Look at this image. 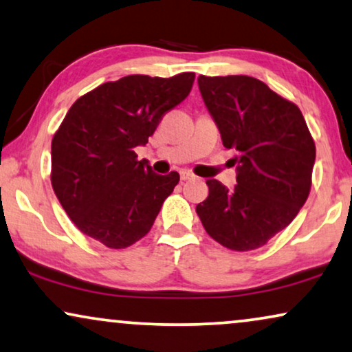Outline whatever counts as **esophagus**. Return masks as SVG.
<instances>
[{
  "label": "esophagus",
  "mask_w": 352,
  "mask_h": 352,
  "mask_svg": "<svg viewBox=\"0 0 352 352\" xmlns=\"http://www.w3.org/2000/svg\"><path fill=\"white\" fill-rule=\"evenodd\" d=\"M193 173H191L190 170H182L180 172V180L182 182H186V180H191V179H193Z\"/></svg>",
  "instance_id": "1"
}]
</instances>
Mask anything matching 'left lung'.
<instances>
[{"label": "left lung", "mask_w": 352, "mask_h": 352, "mask_svg": "<svg viewBox=\"0 0 352 352\" xmlns=\"http://www.w3.org/2000/svg\"><path fill=\"white\" fill-rule=\"evenodd\" d=\"M198 85L223 146L236 151L238 167L235 188L206 182L209 195L196 212L222 246L257 250L306 203L316 143L299 107L254 77L199 75Z\"/></svg>", "instance_id": "1"}]
</instances>
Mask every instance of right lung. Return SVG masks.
I'll return each mask as SVG.
<instances>
[{
    "label": "right lung",
    "instance_id": "obj_1",
    "mask_svg": "<svg viewBox=\"0 0 352 352\" xmlns=\"http://www.w3.org/2000/svg\"><path fill=\"white\" fill-rule=\"evenodd\" d=\"M195 72L127 75L78 98L51 143V185L82 233L112 250L151 230L180 175H157L135 148L188 96Z\"/></svg>",
    "mask_w": 352,
    "mask_h": 352
}]
</instances>
